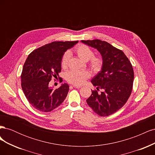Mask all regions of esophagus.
I'll use <instances>...</instances> for the list:
<instances>
[{
	"label": "esophagus",
	"instance_id": "esophagus-1",
	"mask_svg": "<svg viewBox=\"0 0 155 155\" xmlns=\"http://www.w3.org/2000/svg\"><path fill=\"white\" fill-rule=\"evenodd\" d=\"M72 87H74V88H81V85H73Z\"/></svg>",
	"mask_w": 155,
	"mask_h": 155
}]
</instances>
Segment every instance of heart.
<instances>
[{"mask_svg":"<svg viewBox=\"0 0 155 155\" xmlns=\"http://www.w3.org/2000/svg\"><path fill=\"white\" fill-rule=\"evenodd\" d=\"M76 52L82 60L87 61H88L89 66L94 72H99L104 66V59L100 55H94L93 50L85 45H79L76 48ZM70 58V53L66 51L63 56L61 60V67L66 68L68 66L69 59ZM91 74L87 70H71L66 74V79L68 82L81 85L86 79L90 77Z\"/></svg>","mask_w":155,"mask_h":155,"instance_id":"b5f03b06","label":"heart"}]
</instances>
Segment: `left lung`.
Listing matches in <instances>:
<instances>
[{"label": "left lung", "instance_id": "8db88e82", "mask_svg": "<svg viewBox=\"0 0 155 155\" xmlns=\"http://www.w3.org/2000/svg\"><path fill=\"white\" fill-rule=\"evenodd\" d=\"M100 51L104 59L101 71L92 79L96 89L87 103L100 116L111 115L127 101L133 90L134 71L132 64L124 51L106 41L99 39L81 41ZM101 89L103 91L99 92Z\"/></svg>", "mask_w": 155, "mask_h": 155}]
</instances>
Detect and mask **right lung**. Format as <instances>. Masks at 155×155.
<instances>
[{
    "label": "right lung",
    "instance_id": "obj_1",
    "mask_svg": "<svg viewBox=\"0 0 155 155\" xmlns=\"http://www.w3.org/2000/svg\"><path fill=\"white\" fill-rule=\"evenodd\" d=\"M76 41H54L34 50L28 55L21 73V87L26 99L35 109L48 112L59 106L69 91L68 84L54 89L50 81L59 79L64 51Z\"/></svg>",
    "mask_w": 155,
    "mask_h": 155
}]
</instances>
